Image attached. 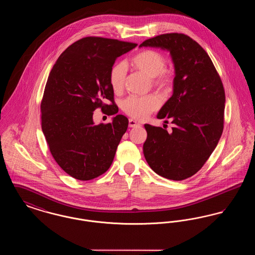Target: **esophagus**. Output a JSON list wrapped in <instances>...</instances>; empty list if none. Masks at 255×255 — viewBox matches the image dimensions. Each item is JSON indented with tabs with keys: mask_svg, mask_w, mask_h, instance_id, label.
Returning <instances> with one entry per match:
<instances>
[{
	"mask_svg": "<svg viewBox=\"0 0 255 255\" xmlns=\"http://www.w3.org/2000/svg\"><path fill=\"white\" fill-rule=\"evenodd\" d=\"M139 123L138 122L133 121V120H129V127H135V126H138Z\"/></svg>",
	"mask_w": 255,
	"mask_h": 255,
	"instance_id": "34e87169",
	"label": "esophagus"
}]
</instances>
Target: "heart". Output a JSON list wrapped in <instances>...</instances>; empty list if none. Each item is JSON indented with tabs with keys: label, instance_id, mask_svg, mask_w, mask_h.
<instances>
[{
	"label": "heart",
	"instance_id": "heart-1",
	"mask_svg": "<svg viewBox=\"0 0 255 255\" xmlns=\"http://www.w3.org/2000/svg\"><path fill=\"white\" fill-rule=\"evenodd\" d=\"M131 64L133 68L152 78V83L161 91H169L173 85L172 76L165 71L167 61L165 57L156 50L146 49L134 55ZM127 67L125 63L121 62L113 67L110 73V84L112 89L119 93L121 92L126 79ZM160 104L159 97L157 95H148L145 97L131 96L127 97L122 104L124 113L134 120H145L154 111L158 109Z\"/></svg>",
	"mask_w": 255,
	"mask_h": 255
}]
</instances>
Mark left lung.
Wrapping results in <instances>:
<instances>
[{"mask_svg":"<svg viewBox=\"0 0 255 255\" xmlns=\"http://www.w3.org/2000/svg\"><path fill=\"white\" fill-rule=\"evenodd\" d=\"M139 47L168 50L175 68L173 95L157 116L171 119L175 126L169 133L145 124L143 154L158 175L182 181L203 167L218 144L224 129V86L206 50L185 34H161Z\"/></svg>","mask_w":255,"mask_h":255,"instance_id":"obj_1","label":"left lung"}]
</instances>
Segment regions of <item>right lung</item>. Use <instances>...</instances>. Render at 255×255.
Segmentation results:
<instances>
[{
  "instance_id": "1",
  "label": "right lung",
  "mask_w": 255,
  "mask_h": 255,
  "mask_svg": "<svg viewBox=\"0 0 255 255\" xmlns=\"http://www.w3.org/2000/svg\"><path fill=\"white\" fill-rule=\"evenodd\" d=\"M136 44L102 37H85L66 49L52 67L41 102L42 130L49 151L74 179L90 181L109 169L128 119L96 125L97 108L118 113L110 73L115 61ZM110 100L109 106L104 103Z\"/></svg>"
}]
</instances>
